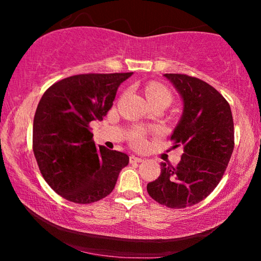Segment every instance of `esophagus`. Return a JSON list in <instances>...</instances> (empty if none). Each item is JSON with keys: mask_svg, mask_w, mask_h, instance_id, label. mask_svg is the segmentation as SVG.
<instances>
[{"mask_svg": "<svg viewBox=\"0 0 261 261\" xmlns=\"http://www.w3.org/2000/svg\"><path fill=\"white\" fill-rule=\"evenodd\" d=\"M145 160L144 158L137 156V155H131L130 156V162H143Z\"/></svg>", "mask_w": 261, "mask_h": 261, "instance_id": "34e87169", "label": "esophagus"}]
</instances>
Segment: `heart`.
<instances>
[{"label": "heart", "instance_id": "1", "mask_svg": "<svg viewBox=\"0 0 261 261\" xmlns=\"http://www.w3.org/2000/svg\"><path fill=\"white\" fill-rule=\"evenodd\" d=\"M146 98L149 103L166 102L169 105L171 102V93L168 88L162 86L159 83H149L146 87ZM132 143L135 145H141L144 143V136L141 132H136L132 135Z\"/></svg>", "mask_w": 261, "mask_h": 261}]
</instances>
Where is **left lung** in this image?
I'll list each match as a JSON object with an SVG mask.
<instances>
[{"label": "left lung", "mask_w": 261, "mask_h": 261, "mask_svg": "<svg viewBox=\"0 0 261 261\" xmlns=\"http://www.w3.org/2000/svg\"><path fill=\"white\" fill-rule=\"evenodd\" d=\"M163 77L183 102L171 139L184 153L177 167L161 162V174L147 184V192L159 204L185 208L205 199L222 178L233 151V121L227 100L206 82L179 73Z\"/></svg>", "instance_id": "obj_1"}]
</instances>
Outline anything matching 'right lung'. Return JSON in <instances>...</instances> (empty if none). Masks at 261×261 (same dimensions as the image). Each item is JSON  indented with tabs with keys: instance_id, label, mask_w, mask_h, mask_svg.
<instances>
[{
	"instance_id": "obj_1",
	"label": "right lung",
	"mask_w": 261,
	"mask_h": 261,
	"mask_svg": "<svg viewBox=\"0 0 261 261\" xmlns=\"http://www.w3.org/2000/svg\"><path fill=\"white\" fill-rule=\"evenodd\" d=\"M125 73L77 74L55 83L39 101L33 120V152L48 185L69 201L91 204L113 191L125 153L95 146L91 123L112 108Z\"/></svg>"
}]
</instances>
